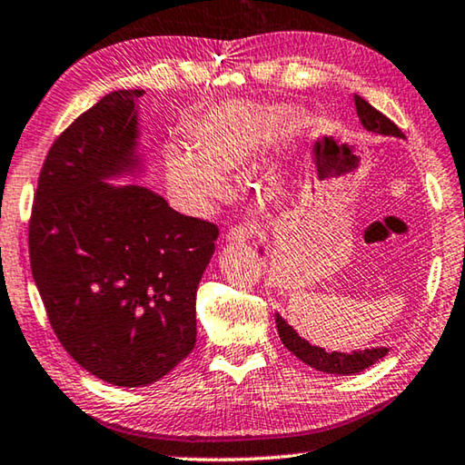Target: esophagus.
<instances>
[{"mask_svg": "<svg viewBox=\"0 0 465 465\" xmlns=\"http://www.w3.org/2000/svg\"><path fill=\"white\" fill-rule=\"evenodd\" d=\"M256 235V225L254 223H240V225H233L230 232H227L225 240L230 242V244H246Z\"/></svg>", "mask_w": 465, "mask_h": 465, "instance_id": "esophagus-1", "label": "esophagus"}]
</instances>
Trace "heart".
Masks as SVG:
<instances>
[{
  "label": "heart",
  "instance_id": "heart-1",
  "mask_svg": "<svg viewBox=\"0 0 465 465\" xmlns=\"http://www.w3.org/2000/svg\"><path fill=\"white\" fill-rule=\"evenodd\" d=\"M293 115L287 103H223L198 115L190 134L193 144L169 143L163 167L169 193L188 211L204 213L232 190L227 173L252 163Z\"/></svg>",
  "mask_w": 465,
  "mask_h": 465
}]
</instances>
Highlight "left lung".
<instances>
[{
    "instance_id": "8db88e82",
    "label": "left lung",
    "mask_w": 465,
    "mask_h": 465,
    "mask_svg": "<svg viewBox=\"0 0 465 465\" xmlns=\"http://www.w3.org/2000/svg\"><path fill=\"white\" fill-rule=\"evenodd\" d=\"M356 101V112L360 122L368 132H377V134H385V136H397V138H405L403 132L395 126V124L389 120L387 115H382L377 112L371 103L364 101L362 97H353ZM275 322H277V331L279 337L287 350H290L293 356L300 358L302 362L316 368L321 372H329V374H356L366 371L368 366H372L374 362H379L381 358L387 356V348H372V350H364V351H351V353H343V351H325L319 345H311L306 339H302L296 331H293L290 325H287L285 319L275 314Z\"/></svg>"
}]
</instances>
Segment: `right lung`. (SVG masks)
Returning a JSON list of instances; mask_svg holds the SVG:
<instances>
[{
	"label": "right lung",
	"instance_id": "add662e5",
	"mask_svg": "<svg viewBox=\"0 0 465 465\" xmlns=\"http://www.w3.org/2000/svg\"><path fill=\"white\" fill-rule=\"evenodd\" d=\"M114 91L51 146L28 223L36 290L64 350L94 377L144 387L196 343V290L219 227L107 180L140 169L136 99Z\"/></svg>",
	"mask_w": 465,
	"mask_h": 465
}]
</instances>
